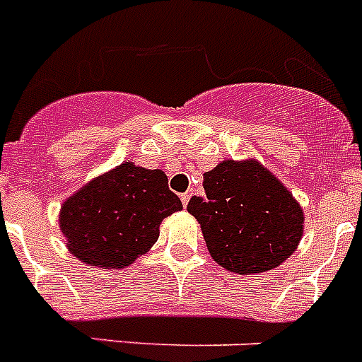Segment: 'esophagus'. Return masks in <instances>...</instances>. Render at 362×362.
Returning <instances> with one entry per match:
<instances>
[{
  "mask_svg": "<svg viewBox=\"0 0 362 362\" xmlns=\"http://www.w3.org/2000/svg\"><path fill=\"white\" fill-rule=\"evenodd\" d=\"M191 195H193V189L186 191V193H184V195H182V204H184V206H187V202H189Z\"/></svg>",
  "mask_w": 362,
  "mask_h": 362,
  "instance_id": "esophagus-1",
  "label": "esophagus"
}]
</instances>
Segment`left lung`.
<instances>
[{"label":"left lung","mask_w":362,"mask_h":362,"mask_svg":"<svg viewBox=\"0 0 362 362\" xmlns=\"http://www.w3.org/2000/svg\"><path fill=\"white\" fill-rule=\"evenodd\" d=\"M202 178L204 197H193L187 211L219 266L252 275L292 257L303 236V208L267 167L255 158L225 160Z\"/></svg>","instance_id":"8db88e82"}]
</instances>
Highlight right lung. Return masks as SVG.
I'll list each match as a JSON object with an SVG mask.
<instances>
[{
	"label": "right lung",
	"mask_w": 362,
	"mask_h": 362,
	"mask_svg": "<svg viewBox=\"0 0 362 362\" xmlns=\"http://www.w3.org/2000/svg\"><path fill=\"white\" fill-rule=\"evenodd\" d=\"M182 210L161 169L124 161L66 199L59 228L78 260L102 269L134 264L158 242L161 221Z\"/></svg>",
	"instance_id": "obj_1"
}]
</instances>
